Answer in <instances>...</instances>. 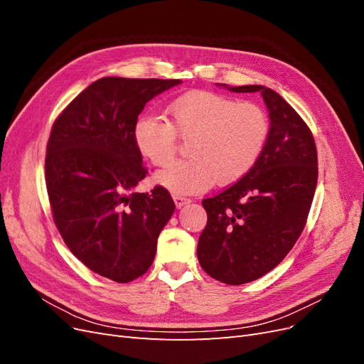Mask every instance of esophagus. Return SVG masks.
<instances>
[{
  "label": "esophagus",
  "mask_w": 364,
  "mask_h": 364,
  "mask_svg": "<svg viewBox=\"0 0 364 364\" xmlns=\"http://www.w3.org/2000/svg\"><path fill=\"white\" fill-rule=\"evenodd\" d=\"M173 200H174V205H176V208H182V206H185V205H188L191 200L190 199H186V197H183V196H174L173 197Z\"/></svg>",
  "instance_id": "34e87169"
}]
</instances>
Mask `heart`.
I'll list each match as a JSON object with an SVG mask.
<instances>
[{"mask_svg": "<svg viewBox=\"0 0 364 364\" xmlns=\"http://www.w3.org/2000/svg\"><path fill=\"white\" fill-rule=\"evenodd\" d=\"M165 117L146 114L134 124L139 155L155 167L168 165L178 150V136L188 139L190 159L176 162L155 176V182L176 196L199 194L246 176L270 136L266 109L253 102L203 90L174 97Z\"/></svg>", "mask_w": 364, "mask_h": 364, "instance_id": "obj_1", "label": "heart"}]
</instances>
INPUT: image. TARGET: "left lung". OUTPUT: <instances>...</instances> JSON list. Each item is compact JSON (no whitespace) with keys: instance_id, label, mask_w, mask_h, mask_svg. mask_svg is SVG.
Instances as JSON below:
<instances>
[{"instance_id":"8db88e82","label":"left lung","mask_w":364,"mask_h":364,"mask_svg":"<svg viewBox=\"0 0 364 364\" xmlns=\"http://www.w3.org/2000/svg\"><path fill=\"white\" fill-rule=\"evenodd\" d=\"M217 85L261 92L270 118L255 167L202 202L208 222L197 258L209 277L240 285L277 267L302 234L317 185V150L311 130L278 92L261 85Z\"/></svg>"}]
</instances>
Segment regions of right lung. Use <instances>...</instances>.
I'll return each instance as SVG.
<instances>
[{"instance_id": "1", "label": "right lung", "mask_w": 364, "mask_h": 364, "mask_svg": "<svg viewBox=\"0 0 364 364\" xmlns=\"http://www.w3.org/2000/svg\"><path fill=\"white\" fill-rule=\"evenodd\" d=\"M181 80L103 77L54 121L46 182L54 223L87 269L115 282L144 274L174 213L170 193H135L147 170L134 124L153 97Z\"/></svg>"}]
</instances>
